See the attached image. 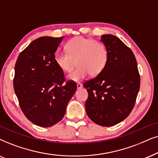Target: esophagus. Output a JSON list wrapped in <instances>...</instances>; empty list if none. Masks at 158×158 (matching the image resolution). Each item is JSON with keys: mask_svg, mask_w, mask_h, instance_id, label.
Here are the masks:
<instances>
[{"mask_svg": "<svg viewBox=\"0 0 158 158\" xmlns=\"http://www.w3.org/2000/svg\"><path fill=\"white\" fill-rule=\"evenodd\" d=\"M77 89H81V87H82V85H81V83H77Z\"/></svg>", "mask_w": 158, "mask_h": 158, "instance_id": "esophagus-1", "label": "esophagus"}]
</instances>
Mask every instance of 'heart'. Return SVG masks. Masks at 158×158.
Listing matches in <instances>:
<instances>
[{
  "mask_svg": "<svg viewBox=\"0 0 158 158\" xmlns=\"http://www.w3.org/2000/svg\"><path fill=\"white\" fill-rule=\"evenodd\" d=\"M67 52H58L55 55V61L63 71L70 73L76 66L78 68L68 79L79 81L89 74L96 77L106 68L108 61V50L101 42L84 37H76L66 45Z\"/></svg>",
  "mask_w": 158,
  "mask_h": 158,
  "instance_id": "1",
  "label": "heart"
}]
</instances>
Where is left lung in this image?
<instances>
[{
  "label": "left lung",
  "mask_w": 158,
  "mask_h": 158,
  "mask_svg": "<svg viewBox=\"0 0 158 158\" xmlns=\"http://www.w3.org/2000/svg\"><path fill=\"white\" fill-rule=\"evenodd\" d=\"M101 41L108 50L106 68L94 79L84 83L88 98V117L102 127L123 121L131 112L140 87V76L132 50L118 37L103 35Z\"/></svg>",
  "instance_id": "left-lung-1"
}]
</instances>
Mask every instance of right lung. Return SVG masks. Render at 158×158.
Returning <instances> with one entry per match:
<instances>
[{"label":"right lung","mask_w":158,"mask_h":158,"mask_svg":"<svg viewBox=\"0 0 158 158\" xmlns=\"http://www.w3.org/2000/svg\"><path fill=\"white\" fill-rule=\"evenodd\" d=\"M61 37H41L19 56L15 65L14 92L27 119L41 127H52L64 118L77 84L66 81L55 61Z\"/></svg>","instance_id":"right-lung-1"}]
</instances>
